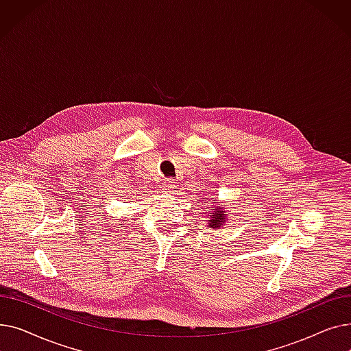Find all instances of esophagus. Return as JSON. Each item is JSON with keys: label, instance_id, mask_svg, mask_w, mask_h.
<instances>
[{"label": "esophagus", "instance_id": "34e87169", "mask_svg": "<svg viewBox=\"0 0 351 351\" xmlns=\"http://www.w3.org/2000/svg\"><path fill=\"white\" fill-rule=\"evenodd\" d=\"M163 188H165V191L172 192V191H173V188H175V180H173V179H166V180H165V185H163Z\"/></svg>", "mask_w": 351, "mask_h": 351}]
</instances>
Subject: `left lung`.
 Wrapping results in <instances>:
<instances>
[{"mask_svg":"<svg viewBox=\"0 0 351 351\" xmlns=\"http://www.w3.org/2000/svg\"><path fill=\"white\" fill-rule=\"evenodd\" d=\"M222 206H223V205L213 206V208H212V213L209 215L210 220L208 222V228H210V229H219L220 226L225 225L228 215H226V212H225V209H223Z\"/></svg>","mask_w":351,"mask_h":351,"instance_id":"8db88e82","label":"left lung"}]
</instances>
